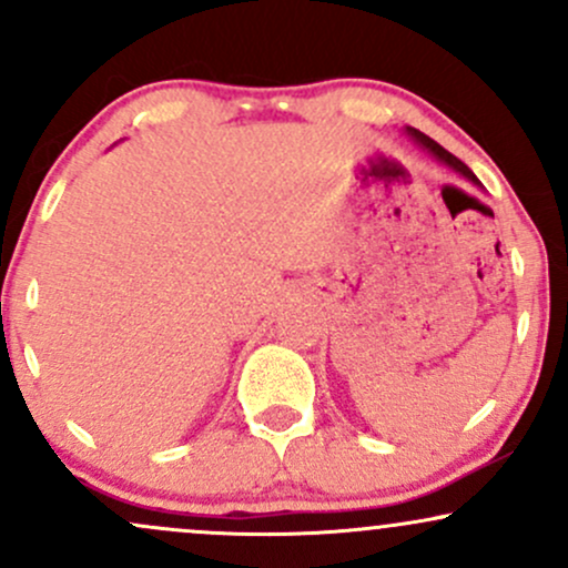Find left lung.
<instances>
[{
  "label": "left lung",
  "instance_id": "1",
  "mask_svg": "<svg viewBox=\"0 0 568 568\" xmlns=\"http://www.w3.org/2000/svg\"><path fill=\"white\" fill-rule=\"evenodd\" d=\"M406 133H408L410 139H414L416 143H419V146H425L429 154H435V158H438L440 162H446L448 168H454L456 173H459V175H465L467 181H473V184H478V186H480V181L475 179V173L470 171V168H467L465 162H462V160H456L452 152H446V149H443L438 141H433V139H429V135H425V133H422V130H416V128H406Z\"/></svg>",
  "mask_w": 568,
  "mask_h": 568
}]
</instances>
